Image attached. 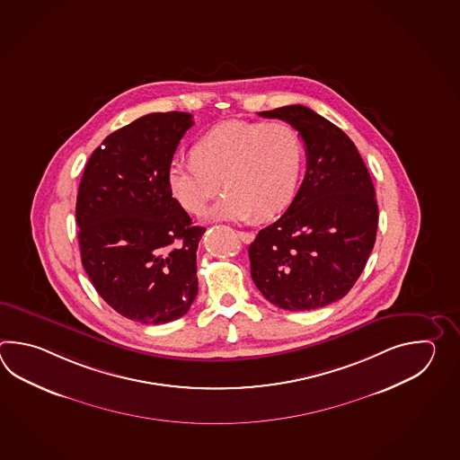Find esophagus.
<instances>
[{
    "label": "esophagus",
    "instance_id": "esophagus-1",
    "mask_svg": "<svg viewBox=\"0 0 460 460\" xmlns=\"http://www.w3.org/2000/svg\"><path fill=\"white\" fill-rule=\"evenodd\" d=\"M238 238L243 242V243H252L253 242L254 234L252 232H236Z\"/></svg>",
    "mask_w": 460,
    "mask_h": 460
}]
</instances>
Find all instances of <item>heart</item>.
<instances>
[{
    "label": "heart",
    "mask_w": 460,
    "mask_h": 460,
    "mask_svg": "<svg viewBox=\"0 0 460 460\" xmlns=\"http://www.w3.org/2000/svg\"><path fill=\"white\" fill-rule=\"evenodd\" d=\"M192 161H172L167 184L172 197L190 214L210 207L212 222L271 220L296 197L303 176V137L288 123H253L230 119L210 128L192 146Z\"/></svg>",
    "instance_id": "heart-1"
}]
</instances>
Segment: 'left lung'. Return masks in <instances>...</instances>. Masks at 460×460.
<instances>
[{
	"mask_svg": "<svg viewBox=\"0 0 460 460\" xmlns=\"http://www.w3.org/2000/svg\"><path fill=\"white\" fill-rule=\"evenodd\" d=\"M299 131L307 169L286 214L248 248L252 278L270 303L313 311L342 299L372 253L378 206L352 139L304 105L261 111Z\"/></svg>",
	"mask_w": 460,
	"mask_h": 460,
	"instance_id": "1",
	"label": "left lung"
}]
</instances>
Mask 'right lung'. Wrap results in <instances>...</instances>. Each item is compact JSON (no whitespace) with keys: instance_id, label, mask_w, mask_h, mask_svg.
<instances>
[{"instance_id":"obj_1","label":"right lung","mask_w":460,"mask_h":460,"mask_svg":"<svg viewBox=\"0 0 460 460\" xmlns=\"http://www.w3.org/2000/svg\"><path fill=\"white\" fill-rule=\"evenodd\" d=\"M194 125L184 111L149 113L103 139L77 194L82 264L123 317L166 323L197 296V246L206 232L169 190L167 167Z\"/></svg>"}]
</instances>
